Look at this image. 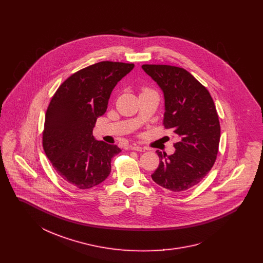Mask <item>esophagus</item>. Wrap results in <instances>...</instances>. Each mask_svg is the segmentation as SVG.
<instances>
[{"mask_svg":"<svg viewBox=\"0 0 263 263\" xmlns=\"http://www.w3.org/2000/svg\"><path fill=\"white\" fill-rule=\"evenodd\" d=\"M129 148H130L131 150L137 151V152H145V148L140 147V146H138V145H131Z\"/></svg>","mask_w":263,"mask_h":263,"instance_id":"esophagus-1","label":"esophagus"}]
</instances>
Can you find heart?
Wrapping results in <instances>:
<instances>
[{"label": "heart", "instance_id": "b5f03b06", "mask_svg": "<svg viewBox=\"0 0 263 263\" xmlns=\"http://www.w3.org/2000/svg\"><path fill=\"white\" fill-rule=\"evenodd\" d=\"M145 90H149V89H148V88H144V89H143V91H145Z\"/></svg>", "mask_w": 263, "mask_h": 263}]
</instances>
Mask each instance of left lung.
I'll return each mask as SVG.
<instances>
[{"mask_svg":"<svg viewBox=\"0 0 263 263\" xmlns=\"http://www.w3.org/2000/svg\"><path fill=\"white\" fill-rule=\"evenodd\" d=\"M142 68L163 89L164 128L179 138L174 155L157 151L160 164L152 179L170 191H185L200 182L217 159L221 127L216 106L208 89L186 70L149 64Z\"/></svg>","mask_w":263,"mask_h":263,"instance_id":"8db88e82","label":"left lung"}]
</instances>
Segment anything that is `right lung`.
I'll list each match as a JSON object with an SVG mask.
<instances>
[{"label":"right lung","instance_id":"right-lung-1","mask_svg":"<svg viewBox=\"0 0 263 263\" xmlns=\"http://www.w3.org/2000/svg\"><path fill=\"white\" fill-rule=\"evenodd\" d=\"M134 64L102 61L67 78L52 97L45 114L42 146L56 171L69 184L88 189L111 171L120 149L92 136L97 118L106 111L116 84Z\"/></svg>","mask_w":263,"mask_h":263}]
</instances>
